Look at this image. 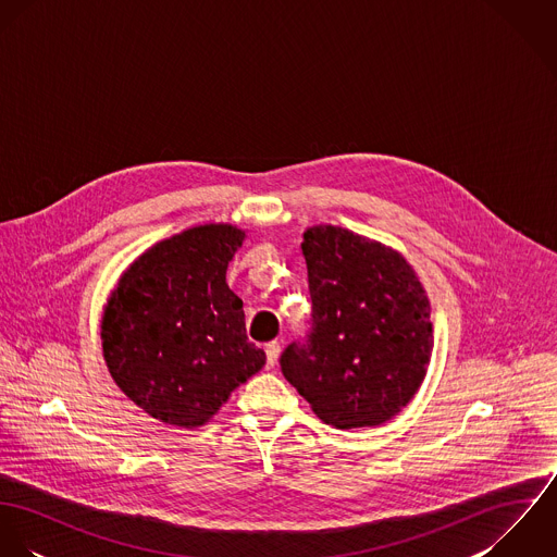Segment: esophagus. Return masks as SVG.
I'll use <instances>...</instances> for the list:
<instances>
[{
	"label": "esophagus",
	"mask_w": 557,
	"mask_h": 557,
	"mask_svg": "<svg viewBox=\"0 0 557 557\" xmlns=\"http://www.w3.org/2000/svg\"><path fill=\"white\" fill-rule=\"evenodd\" d=\"M278 356H281V345H278L276 341L268 343V345H265V360H268V369H272V367L276 364Z\"/></svg>",
	"instance_id": "1"
}]
</instances>
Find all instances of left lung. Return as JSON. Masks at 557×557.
<instances>
[{
  "mask_svg": "<svg viewBox=\"0 0 557 557\" xmlns=\"http://www.w3.org/2000/svg\"><path fill=\"white\" fill-rule=\"evenodd\" d=\"M311 332L281 356L285 380L336 429L377 426L418 393L433 351L431 305L405 257L334 225L302 236Z\"/></svg>",
  "mask_w": 557,
  "mask_h": 557,
  "instance_id": "left-lung-1",
  "label": "left lung"
}]
</instances>
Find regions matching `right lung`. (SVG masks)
Returning a JSON list of instances; mask_svg holds the SVG:
<instances>
[{
  "label": "right lung",
  "instance_id": "right-lung-1",
  "mask_svg": "<svg viewBox=\"0 0 557 557\" xmlns=\"http://www.w3.org/2000/svg\"><path fill=\"white\" fill-rule=\"evenodd\" d=\"M244 238L234 225L210 223L162 239L126 268L107 300V369L126 397L164 424H206L265 364L225 278Z\"/></svg>",
  "mask_w": 557,
  "mask_h": 557
}]
</instances>
